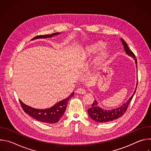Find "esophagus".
Returning a JSON list of instances; mask_svg holds the SVG:
<instances>
[{
	"instance_id": "esophagus-1",
	"label": "esophagus",
	"mask_w": 151,
	"mask_h": 151,
	"mask_svg": "<svg viewBox=\"0 0 151 151\" xmlns=\"http://www.w3.org/2000/svg\"><path fill=\"white\" fill-rule=\"evenodd\" d=\"M76 92H77V93L80 94H83L86 93V91L82 88H78L76 90Z\"/></svg>"
}]
</instances>
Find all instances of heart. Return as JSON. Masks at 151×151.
Listing matches in <instances>:
<instances>
[{"label":"heart","instance_id":"b5f03b06","mask_svg":"<svg viewBox=\"0 0 151 151\" xmlns=\"http://www.w3.org/2000/svg\"><path fill=\"white\" fill-rule=\"evenodd\" d=\"M100 46H101V45L99 44H95L94 45H90V46L88 47L87 48H86V51H85V53L86 55H87V54H90L91 52H93L97 51L100 48ZM104 51L103 50V52H102V55H104Z\"/></svg>","mask_w":151,"mask_h":151}]
</instances>
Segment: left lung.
Masks as SVG:
<instances>
[{"label": "left lung", "instance_id": "left-lung-1", "mask_svg": "<svg viewBox=\"0 0 151 151\" xmlns=\"http://www.w3.org/2000/svg\"><path fill=\"white\" fill-rule=\"evenodd\" d=\"M121 42L124 45V50L125 51L126 53L130 56L134 58L135 60L136 64H137V59L136 58V56L134 54V53L129 49L127 43L125 42V40L123 39H121ZM137 87V83L136 85V90H134V92L132 94V97L129 99L127 102L119 107L117 108L111 109V110H107L102 109L99 106H98V102L96 100H94V102L93 103L91 107L90 108L88 109V113L89 116L91 117V119L94 120L96 122H107L112 121L113 120H115L116 119H118L122 116L127 110L128 106L131 102L135 93L136 91V88Z\"/></svg>", "mask_w": 151, "mask_h": 151}]
</instances>
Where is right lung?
I'll list each match as a JSON object with an SVG mask.
<instances>
[{"label":"right lung","instance_id":"add662e5","mask_svg":"<svg viewBox=\"0 0 151 151\" xmlns=\"http://www.w3.org/2000/svg\"><path fill=\"white\" fill-rule=\"evenodd\" d=\"M58 34H60V33H55L51 35H39L33 37L32 39L51 37ZM73 95L74 92H73L68 97L60 101L53 106L50 107V108L45 109H35L30 106L25 104L20 100H19V101L23 111L32 118L36 119L40 122L47 124H54L57 122L63 116L64 112H65L69 100L72 97H73Z\"/></svg>","mask_w":151,"mask_h":151}]
</instances>
